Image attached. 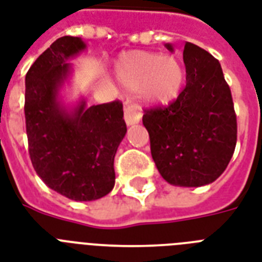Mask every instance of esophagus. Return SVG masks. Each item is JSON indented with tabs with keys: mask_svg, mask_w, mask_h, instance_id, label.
<instances>
[{
	"mask_svg": "<svg viewBox=\"0 0 262 262\" xmlns=\"http://www.w3.org/2000/svg\"><path fill=\"white\" fill-rule=\"evenodd\" d=\"M123 118H125V122H126L127 126L139 123L140 119H141V113H140L139 107L136 104H125Z\"/></svg>",
	"mask_w": 262,
	"mask_h": 262,
	"instance_id": "34e87169",
	"label": "esophagus"
}]
</instances>
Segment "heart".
Listing matches in <instances>:
<instances>
[{
    "mask_svg": "<svg viewBox=\"0 0 262 262\" xmlns=\"http://www.w3.org/2000/svg\"><path fill=\"white\" fill-rule=\"evenodd\" d=\"M115 76L123 87L140 91L147 104H168L185 83V68L174 55L129 51L115 63Z\"/></svg>",
    "mask_w": 262,
    "mask_h": 262,
    "instance_id": "1",
    "label": "heart"
}]
</instances>
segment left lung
<instances>
[{"label":"left lung","instance_id":"obj_1","mask_svg":"<svg viewBox=\"0 0 262 262\" xmlns=\"http://www.w3.org/2000/svg\"><path fill=\"white\" fill-rule=\"evenodd\" d=\"M183 62L186 87L167 107L145 110L143 123L160 175L174 186L197 187L216 181L230 163L236 115L217 59L186 42Z\"/></svg>","mask_w":262,"mask_h":262}]
</instances>
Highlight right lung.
<instances>
[{
    "label": "right lung",
    "mask_w": 262,
    "mask_h": 262,
    "mask_svg": "<svg viewBox=\"0 0 262 262\" xmlns=\"http://www.w3.org/2000/svg\"><path fill=\"white\" fill-rule=\"evenodd\" d=\"M87 45L77 36L57 39L26 76V129L36 174L47 186L75 201L108 194L115 183L114 156L126 135L122 103L87 107L85 99L63 104L59 91L72 63Z\"/></svg>",
    "instance_id": "obj_1"
}]
</instances>
